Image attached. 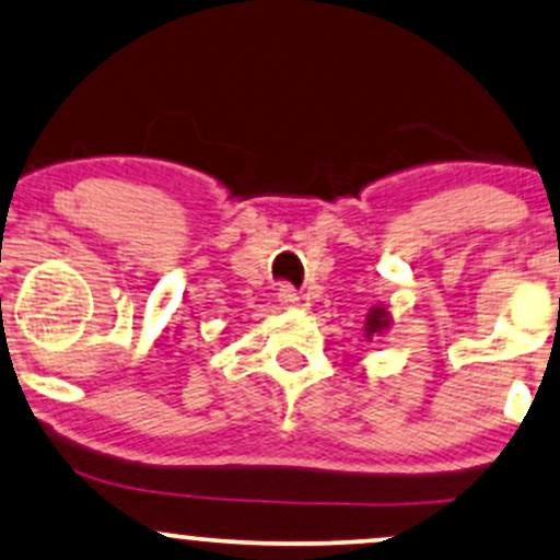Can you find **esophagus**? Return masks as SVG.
I'll return each mask as SVG.
<instances>
[{"instance_id":"1","label":"esophagus","mask_w":560,"mask_h":560,"mask_svg":"<svg viewBox=\"0 0 560 560\" xmlns=\"http://www.w3.org/2000/svg\"><path fill=\"white\" fill-rule=\"evenodd\" d=\"M278 301H280L282 308H295V306H299L301 295H299V291H295L293 285H280Z\"/></svg>"}]
</instances>
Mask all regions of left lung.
<instances>
[{"instance_id":"8db88e82","label":"left lung","mask_w":560,"mask_h":560,"mask_svg":"<svg viewBox=\"0 0 560 560\" xmlns=\"http://www.w3.org/2000/svg\"><path fill=\"white\" fill-rule=\"evenodd\" d=\"M389 312L384 306H374L369 314H365V340H374V335H384V329H389Z\"/></svg>"}]
</instances>
